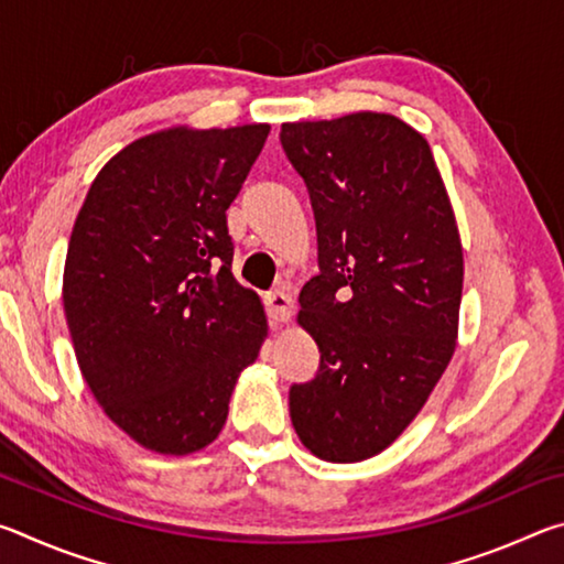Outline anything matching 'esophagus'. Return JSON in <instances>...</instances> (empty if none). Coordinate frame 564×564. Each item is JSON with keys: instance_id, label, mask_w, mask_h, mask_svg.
<instances>
[{"instance_id": "esophagus-1", "label": "esophagus", "mask_w": 564, "mask_h": 564, "mask_svg": "<svg viewBox=\"0 0 564 564\" xmlns=\"http://www.w3.org/2000/svg\"><path fill=\"white\" fill-rule=\"evenodd\" d=\"M291 295L285 291H271L269 295H265V313H269V318L273 323H285L291 318Z\"/></svg>"}]
</instances>
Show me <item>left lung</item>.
I'll use <instances>...</instances> for the list:
<instances>
[{"label":"left lung","mask_w":564,"mask_h":564,"mask_svg":"<svg viewBox=\"0 0 564 564\" xmlns=\"http://www.w3.org/2000/svg\"><path fill=\"white\" fill-rule=\"evenodd\" d=\"M308 188L321 273L299 323L321 366L291 386L301 443L328 463L373 457L413 423L455 352L463 246L433 151L390 113L281 127Z\"/></svg>","instance_id":"1"}]
</instances>
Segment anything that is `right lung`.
<instances>
[{
	"mask_svg": "<svg viewBox=\"0 0 564 564\" xmlns=\"http://www.w3.org/2000/svg\"><path fill=\"white\" fill-rule=\"evenodd\" d=\"M271 127L166 129L104 166L72 228L64 313L82 376L131 441L164 455L214 443L269 333L234 279L226 208Z\"/></svg>",
	"mask_w": 564,
	"mask_h": 564,
	"instance_id": "obj_1",
	"label": "right lung"
}]
</instances>
